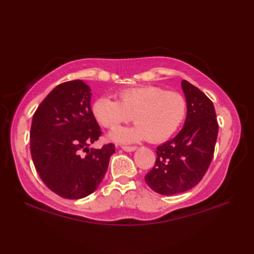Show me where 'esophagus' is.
<instances>
[{"label": "esophagus", "mask_w": 254, "mask_h": 254, "mask_svg": "<svg viewBox=\"0 0 254 254\" xmlns=\"http://www.w3.org/2000/svg\"><path fill=\"white\" fill-rule=\"evenodd\" d=\"M122 149L126 150V152H133V150L136 149V147L135 146H122Z\"/></svg>", "instance_id": "obj_1"}]
</instances>
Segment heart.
Segmentation results:
<instances>
[{"label": "heart", "instance_id": "1", "mask_svg": "<svg viewBox=\"0 0 254 254\" xmlns=\"http://www.w3.org/2000/svg\"><path fill=\"white\" fill-rule=\"evenodd\" d=\"M119 101L99 97L93 105V113L102 127L115 130L120 124L133 120L135 127L119 128L111 134L117 142L128 143L146 138L160 143L169 138L186 118L187 101L177 91L159 86H141L123 89Z\"/></svg>", "mask_w": 254, "mask_h": 254}]
</instances>
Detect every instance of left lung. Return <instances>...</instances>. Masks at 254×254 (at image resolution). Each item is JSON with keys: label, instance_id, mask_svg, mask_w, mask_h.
<instances>
[{"label": "left lung", "instance_id": "1", "mask_svg": "<svg viewBox=\"0 0 254 254\" xmlns=\"http://www.w3.org/2000/svg\"><path fill=\"white\" fill-rule=\"evenodd\" d=\"M181 86L188 108L185 126L176 137L157 147L155 166L145 176L148 187L163 195L186 192L202 180L218 134L212 100L188 80Z\"/></svg>", "mask_w": 254, "mask_h": 254}]
</instances>
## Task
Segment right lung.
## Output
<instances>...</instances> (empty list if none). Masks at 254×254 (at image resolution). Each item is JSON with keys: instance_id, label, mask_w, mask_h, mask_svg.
Returning a JSON list of instances; mask_svg holds the SVG:
<instances>
[{"instance_id": "obj_1", "label": "right lung", "mask_w": 254, "mask_h": 254, "mask_svg": "<svg viewBox=\"0 0 254 254\" xmlns=\"http://www.w3.org/2000/svg\"><path fill=\"white\" fill-rule=\"evenodd\" d=\"M90 95L83 80L62 83L42 100L32 117L30 153L35 168L45 185L64 198L77 199L93 193L116 150L112 143L87 149L101 135Z\"/></svg>"}]
</instances>
